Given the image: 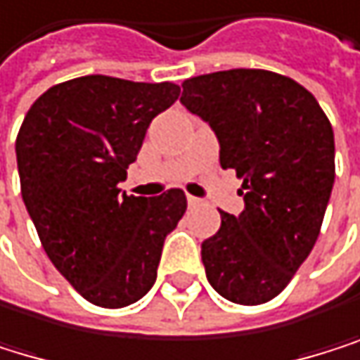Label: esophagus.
Returning <instances> with one entry per match:
<instances>
[{
  "label": "esophagus",
  "instance_id": "34e87169",
  "mask_svg": "<svg viewBox=\"0 0 360 360\" xmlns=\"http://www.w3.org/2000/svg\"><path fill=\"white\" fill-rule=\"evenodd\" d=\"M186 202H188L191 208H195V206H200V204H202V200H197V197H193V195H188V200H186Z\"/></svg>",
  "mask_w": 360,
  "mask_h": 360
}]
</instances>
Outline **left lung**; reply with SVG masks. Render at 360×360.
I'll return each instance as SVG.
<instances>
[{"label": "left lung", "instance_id": "left-lung-1", "mask_svg": "<svg viewBox=\"0 0 360 360\" xmlns=\"http://www.w3.org/2000/svg\"><path fill=\"white\" fill-rule=\"evenodd\" d=\"M180 101L210 124L221 167L243 180L245 210H219L221 227L202 245L206 277L231 302L273 300L320 236L335 182L330 122L307 87L259 68L191 77Z\"/></svg>", "mask_w": 360, "mask_h": 360}]
</instances>
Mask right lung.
Listing matches in <instances>:
<instances>
[{
    "label": "right lung",
    "instance_id": "add662e5",
    "mask_svg": "<svg viewBox=\"0 0 360 360\" xmlns=\"http://www.w3.org/2000/svg\"><path fill=\"white\" fill-rule=\"evenodd\" d=\"M178 96L172 81L77 77L38 96L16 135L21 195L42 249L96 307L148 294L165 236L186 212L182 188L133 197L117 186L150 122Z\"/></svg>",
    "mask_w": 360,
    "mask_h": 360
}]
</instances>
